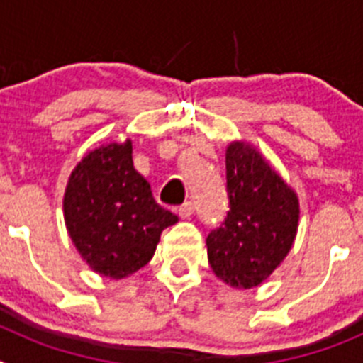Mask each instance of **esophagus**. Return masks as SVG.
Masks as SVG:
<instances>
[{"mask_svg":"<svg viewBox=\"0 0 363 363\" xmlns=\"http://www.w3.org/2000/svg\"><path fill=\"white\" fill-rule=\"evenodd\" d=\"M194 214V203L192 201H185L184 205H179L178 207V216L179 218H191Z\"/></svg>","mask_w":363,"mask_h":363,"instance_id":"obj_1","label":"esophagus"}]
</instances>
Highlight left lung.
<instances>
[{
	"label": "left lung",
	"mask_w": 363,
	"mask_h": 363,
	"mask_svg": "<svg viewBox=\"0 0 363 363\" xmlns=\"http://www.w3.org/2000/svg\"><path fill=\"white\" fill-rule=\"evenodd\" d=\"M229 211L207 236L220 280L251 289L287 256L298 229V200L256 150L230 143L225 154Z\"/></svg>",
	"instance_id": "1"
}]
</instances>
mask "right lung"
Wrapping results in <instances>:
<instances>
[{
	"label": "right lung",
	"mask_w": 363,
	"mask_h": 363,
	"mask_svg": "<svg viewBox=\"0 0 363 363\" xmlns=\"http://www.w3.org/2000/svg\"><path fill=\"white\" fill-rule=\"evenodd\" d=\"M74 245L94 271L125 278L152 258L160 234L178 221L152 198L133 165V143L92 150L69 179L63 200Z\"/></svg>",
	"instance_id": "right-lung-1"
}]
</instances>
